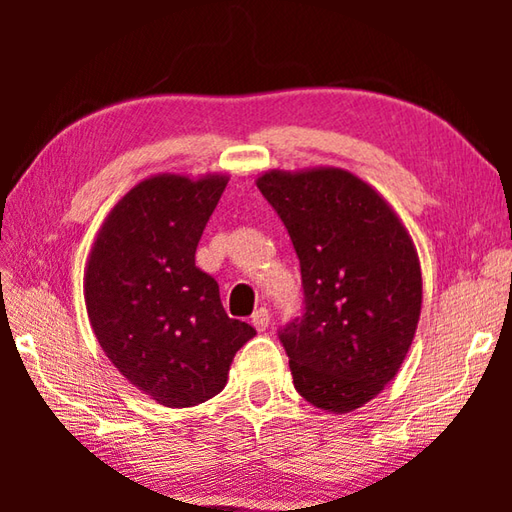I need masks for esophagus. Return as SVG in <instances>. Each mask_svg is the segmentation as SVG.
Returning <instances> with one entry per match:
<instances>
[{"mask_svg":"<svg viewBox=\"0 0 512 512\" xmlns=\"http://www.w3.org/2000/svg\"><path fill=\"white\" fill-rule=\"evenodd\" d=\"M250 323L255 325L257 332H264V329L268 327V323H271V314H268L266 307H259L253 316H250Z\"/></svg>","mask_w":512,"mask_h":512,"instance_id":"obj_1","label":"esophagus"}]
</instances>
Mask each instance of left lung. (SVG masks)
Segmentation results:
<instances>
[{"instance_id":"obj_1","label":"left lung","mask_w":512,"mask_h":512,"mask_svg":"<svg viewBox=\"0 0 512 512\" xmlns=\"http://www.w3.org/2000/svg\"><path fill=\"white\" fill-rule=\"evenodd\" d=\"M300 259L305 311L280 332L293 386L327 413L377 397L409 352L422 309L418 250L391 203L339 167L257 180Z\"/></svg>"}]
</instances>
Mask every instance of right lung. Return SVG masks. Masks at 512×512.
Masks as SVG:
<instances>
[{
    "mask_svg": "<svg viewBox=\"0 0 512 512\" xmlns=\"http://www.w3.org/2000/svg\"><path fill=\"white\" fill-rule=\"evenodd\" d=\"M158 173L119 198L85 264V309L121 375L169 409L196 406L228 384L237 350L257 334L225 314L196 246L228 185Z\"/></svg>",
    "mask_w": 512,
    "mask_h": 512,
    "instance_id": "obj_1",
    "label": "right lung"
}]
</instances>
